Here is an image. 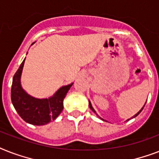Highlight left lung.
I'll list each match as a JSON object with an SVG mask.
<instances>
[{
	"label": "left lung",
	"instance_id": "8db88e82",
	"mask_svg": "<svg viewBox=\"0 0 159 159\" xmlns=\"http://www.w3.org/2000/svg\"><path fill=\"white\" fill-rule=\"evenodd\" d=\"M145 104H146V103H145ZM145 104H144V106H145ZM144 106H143V107H142V108H141V110H140V111H139V112H138V113H137V114H135V115H134V116H133V117H132V118H134V117H136V116H138L139 114L140 113L141 111H142V110H143V107H144ZM89 106H90V109H91V110H92V111H93V112H94V113H95V114H96V115H97V116H98V117H99V118H101V119H102V120H104V121H106V120H103V119H102V117H100V116H98V115H97V111H95V110H94V108H93V107H92V103H91V102H90V101H89ZM129 120V119H128V120ZM127 120H126V121H127Z\"/></svg>",
	"mask_w": 159,
	"mask_h": 159
}]
</instances>
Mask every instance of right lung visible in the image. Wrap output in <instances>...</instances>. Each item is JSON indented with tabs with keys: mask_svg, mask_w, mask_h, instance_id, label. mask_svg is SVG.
Returning a JSON list of instances; mask_svg holds the SVG:
<instances>
[{
	"mask_svg": "<svg viewBox=\"0 0 159 159\" xmlns=\"http://www.w3.org/2000/svg\"><path fill=\"white\" fill-rule=\"evenodd\" d=\"M25 60L14 75L11 102L19 116L34 125H44L54 120L63 109V100L73 83L60 87L52 97L39 99L29 95L21 87V74Z\"/></svg>",
	"mask_w": 159,
	"mask_h": 159,
	"instance_id": "right-lung-1",
	"label": "right lung"
}]
</instances>
